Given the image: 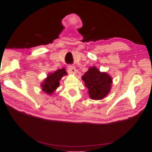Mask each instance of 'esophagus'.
Segmentation results:
<instances>
[{
  "label": "esophagus",
  "instance_id": "1",
  "mask_svg": "<svg viewBox=\"0 0 152 152\" xmlns=\"http://www.w3.org/2000/svg\"><path fill=\"white\" fill-rule=\"evenodd\" d=\"M68 71L70 72V73L74 74H76V68L74 66H68Z\"/></svg>",
  "mask_w": 152,
  "mask_h": 152
}]
</instances>
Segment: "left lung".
I'll return each mask as SVG.
<instances>
[{
	"label": "left lung",
	"instance_id": "8db88e82",
	"mask_svg": "<svg viewBox=\"0 0 152 152\" xmlns=\"http://www.w3.org/2000/svg\"><path fill=\"white\" fill-rule=\"evenodd\" d=\"M88 90V96L92 100H102L109 93L112 87L113 79L109 74L102 72L96 67H90L82 76Z\"/></svg>",
	"mask_w": 152,
	"mask_h": 152
}]
</instances>
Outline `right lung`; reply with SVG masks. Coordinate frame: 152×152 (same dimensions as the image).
Segmentation results:
<instances>
[{
    "mask_svg": "<svg viewBox=\"0 0 152 152\" xmlns=\"http://www.w3.org/2000/svg\"><path fill=\"white\" fill-rule=\"evenodd\" d=\"M66 74L67 72L64 68L56 70L53 73H49L47 78L43 80L41 83L42 90L45 94L51 96L60 85V81L61 78Z\"/></svg>",
    "mask_w": 152,
    "mask_h": 152,
    "instance_id": "obj_1",
    "label": "right lung"
}]
</instances>
